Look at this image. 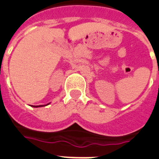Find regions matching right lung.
I'll use <instances>...</instances> for the list:
<instances>
[{
    "label": "right lung",
    "mask_w": 159,
    "mask_h": 159,
    "mask_svg": "<svg viewBox=\"0 0 159 159\" xmlns=\"http://www.w3.org/2000/svg\"><path fill=\"white\" fill-rule=\"evenodd\" d=\"M40 106H34V107H40Z\"/></svg>",
    "instance_id": "1"
}]
</instances>
